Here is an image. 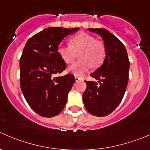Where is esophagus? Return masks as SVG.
I'll return each mask as SVG.
<instances>
[{"label":"esophagus","instance_id":"esophagus-1","mask_svg":"<svg viewBox=\"0 0 150 150\" xmlns=\"http://www.w3.org/2000/svg\"><path fill=\"white\" fill-rule=\"evenodd\" d=\"M75 81H76V82H78V81H81V80H82V78H81V77L77 76V75H75Z\"/></svg>","mask_w":150,"mask_h":150}]
</instances>
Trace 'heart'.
I'll return each mask as SVG.
<instances>
[{
    "instance_id": "obj_1",
    "label": "heart",
    "mask_w": 150,
    "mask_h": 150,
    "mask_svg": "<svg viewBox=\"0 0 150 150\" xmlns=\"http://www.w3.org/2000/svg\"><path fill=\"white\" fill-rule=\"evenodd\" d=\"M57 50L62 60L67 64L72 63L79 52V60L68 68L69 72L79 76L87 72L91 66L94 68L101 66L106 56L104 43L86 33H80L72 37L69 45H59Z\"/></svg>"
}]
</instances>
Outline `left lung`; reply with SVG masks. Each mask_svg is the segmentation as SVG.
I'll return each mask as SVG.
<instances>
[{
	"mask_svg": "<svg viewBox=\"0 0 150 150\" xmlns=\"http://www.w3.org/2000/svg\"><path fill=\"white\" fill-rule=\"evenodd\" d=\"M100 35L106 47L103 64L91 77L95 81H85L86 89L83 101L88 113L97 117H105L120 105L125 93L129 78L130 62L122 42L104 28H88Z\"/></svg>",
	"mask_w": 150,
	"mask_h": 150,
	"instance_id": "1",
	"label": "left lung"
}]
</instances>
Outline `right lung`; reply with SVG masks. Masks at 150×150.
I'll list each match as a JSON object with an SVG mask.
<instances>
[{
  "mask_svg": "<svg viewBox=\"0 0 150 150\" xmlns=\"http://www.w3.org/2000/svg\"><path fill=\"white\" fill-rule=\"evenodd\" d=\"M78 30L45 28L31 36L23 49L20 59V88L28 104L42 117H55L66 105L75 79L70 73L55 77L67 68L57 50L65 36Z\"/></svg>",
  "mask_w": 150,
  "mask_h": 150,
  "instance_id": "right-lung-1",
  "label": "right lung"
}]
</instances>
